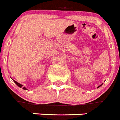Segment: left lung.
Returning a JSON list of instances; mask_svg holds the SVG:
<instances>
[{
	"instance_id": "obj_1",
	"label": "left lung",
	"mask_w": 120,
	"mask_h": 120,
	"mask_svg": "<svg viewBox=\"0 0 120 120\" xmlns=\"http://www.w3.org/2000/svg\"><path fill=\"white\" fill-rule=\"evenodd\" d=\"M103 85V84L100 85V86H98V87H97V88H99V87H100V86H101V85Z\"/></svg>"
}]
</instances>
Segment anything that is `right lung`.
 I'll list each match as a JSON object with an SVG mask.
<instances>
[{"label": "right lung", "instance_id": "1", "mask_svg": "<svg viewBox=\"0 0 120 120\" xmlns=\"http://www.w3.org/2000/svg\"><path fill=\"white\" fill-rule=\"evenodd\" d=\"M12 80H13V81L14 82V83H15V84H16L18 86H19V87H20V88H23V90H27V88H25V87H24H24H23V85H22V84H20V83H18L17 82H16V81H15V80H13V79H12Z\"/></svg>", "mask_w": 120, "mask_h": 120}]
</instances>
